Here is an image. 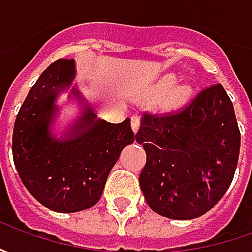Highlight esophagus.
Instances as JSON below:
<instances>
[{"instance_id":"1","label":"esophagus","mask_w":252,"mask_h":252,"mask_svg":"<svg viewBox=\"0 0 252 252\" xmlns=\"http://www.w3.org/2000/svg\"><path fill=\"white\" fill-rule=\"evenodd\" d=\"M130 123H131V129H133V131H134V133H137L139 127H140V118H139V116H133Z\"/></svg>"}]
</instances>
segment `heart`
I'll use <instances>...</instances> for the list:
<instances>
[{"instance_id":"b5f03b06","label":"heart","mask_w":252,"mask_h":252,"mask_svg":"<svg viewBox=\"0 0 252 252\" xmlns=\"http://www.w3.org/2000/svg\"><path fill=\"white\" fill-rule=\"evenodd\" d=\"M175 81H177V77H175L174 74H167V75L161 77L160 80L154 84L153 88H151L153 96L157 98V99H158V98H162L164 95H166V92L172 88V85L175 84ZM192 94H193V90H192L190 85L184 84V85L175 87V88H173L169 93V95H167V99H165L167 106L172 108V109H177V108L184 106V105L188 103L189 99L192 98Z\"/></svg>"}]
</instances>
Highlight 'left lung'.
I'll return each instance as SVG.
<instances>
[{
	"instance_id": "obj_1",
	"label": "left lung",
	"mask_w": 252,
	"mask_h": 252,
	"mask_svg": "<svg viewBox=\"0 0 252 252\" xmlns=\"http://www.w3.org/2000/svg\"><path fill=\"white\" fill-rule=\"evenodd\" d=\"M136 140L147 156L139 177L147 205L164 218L189 220L226 193L241 137L233 102L216 84L179 111L144 113Z\"/></svg>"
}]
</instances>
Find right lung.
Returning a JSON list of instances; mask_svg holds the SVG:
<instances>
[{
  "label": "right lung",
  "instance_id": "right-lung-1",
  "mask_svg": "<svg viewBox=\"0 0 252 252\" xmlns=\"http://www.w3.org/2000/svg\"><path fill=\"white\" fill-rule=\"evenodd\" d=\"M75 77L74 60L52 63L36 81L18 112L12 156L24 185L50 210L74 213L92 208L122 150L134 141L130 119L122 123L95 119L87 106L64 140L50 133L59 92ZM75 96L80 92L73 90Z\"/></svg>",
  "mask_w": 252,
  "mask_h": 252
}]
</instances>
